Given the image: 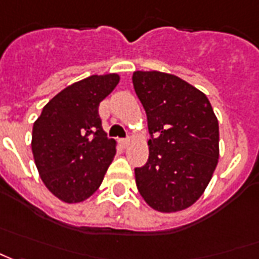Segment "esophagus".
Masks as SVG:
<instances>
[{"instance_id":"obj_1","label":"esophagus","mask_w":259,"mask_h":259,"mask_svg":"<svg viewBox=\"0 0 259 259\" xmlns=\"http://www.w3.org/2000/svg\"><path fill=\"white\" fill-rule=\"evenodd\" d=\"M119 142H121L122 147H126L130 144V138H122V140H119Z\"/></svg>"}]
</instances>
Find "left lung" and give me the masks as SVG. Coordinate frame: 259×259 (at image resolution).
I'll use <instances>...</instances> for the list:
<instances>
[{"instance_id":"8db88e82","label":"left lung","mask_w":259,"mask_h":259,"mask_svg":"<svg viewBox=\"0 0 259 259\" xmlns=\"http://www.w3.org/2000/svg\"><path fill=\"white\" fill-rule=\"evenodd\" d=\"M134 90L147 114L150 155L135 168L145 202L159 212H175L202 195L220 157V128L206 95L181 78L135 71Z\"/></svg>"}]
</instances>
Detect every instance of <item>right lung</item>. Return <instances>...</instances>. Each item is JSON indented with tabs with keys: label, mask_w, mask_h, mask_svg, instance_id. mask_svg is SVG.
I'll list each match as a JSON object with an SVG mask.
<instances>
[{
	"label": "right lung",
	"mask_w": 259,
	"mask_h": 259,
	"mask_svg": "<svg viewBox=\"0 0 259 259\" xmlns=\"http://www.w3.org/2000/svg\"><path fill=\"white\" fill-rule=\"evenodd\" d=\"M119 82L117 74L91 75L71 84L42 108L32 128V154L45 187L74 204L100 188L115 155L102 130L100 102Z\"/></svg>",
	"instance_id": "add662e5"
}]
</instances>
